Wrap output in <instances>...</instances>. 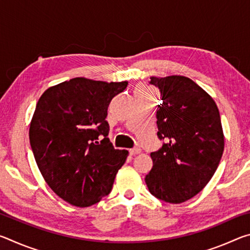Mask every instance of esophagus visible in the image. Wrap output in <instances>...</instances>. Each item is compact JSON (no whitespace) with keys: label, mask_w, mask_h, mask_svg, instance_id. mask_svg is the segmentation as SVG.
Returning <instances> with one entry per match:
<instances>
[{"label":"esophagus","mask_w":250,"mask_h":250,"mask_svg":"<svg viewBox=\"0 0 250 250\" xmlns=\"http://www.w3.org/2000/svg\"><path fill=\"white\" fill-rule=\"evenodd\" d=\"M141 153V149L140 147H133V149L130 150V154L131 155H137V154H140Z\"/></svg>","instance_id":"obj_1"}]
</instances>
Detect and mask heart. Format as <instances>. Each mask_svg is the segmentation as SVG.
Listing matches in <instances>:
<instances>
[{
	"mask_svg": "<svg viewBox=\"0 0 250 250\" xmlns=\"http://www.w3.org/2000/svg\"><path fill=\"white\" fill-rule=\"evenodd\" d=\"M138 91H145V92H149V91H151L149 88L147 87H145V86H142V87H139L138 88Z\"/></svg>",
	"mask_w": 250,
	"mask_h": 250,
	"instance_id": "b5f03b06",
	"label": "heart"
}]
</instances>
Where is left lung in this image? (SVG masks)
Returning <instances> with one entry per match:
<instances>
[{
  "label": "left lung",
  "instance_id": "1",
  "mask_svg": "<svg viewBox=\"0 0 250 250\" xmlns=\"http://www.w3.org/2000/svg\"><path fill=\"white\" fill-rule=\"evenodd\" d=\"M163 103L156 111L158 137L167 139L153 161L146 183L152 195L180 204L200 193L222 159L224 133L214 99L184 76L151 77Z\"/></svg>",
  "mask_w": 250,
  "mask_h": 250
}]
</instances>
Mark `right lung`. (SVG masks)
Returning a JSON list of instances; mask_svg holds the SVG:
<instances>
[{
  "instance_id": "obj_1",
  "label": "right lung",
  "mask_w": 250,
  "mask_h": 250,
  "mask_svg": "<svg viewBox=\"0 0 250 250\" xmlns=\"http://www.w3.org/2000/svg\"><path fill=\"white\" fill-rule=\"evenodd\" d=\"M126 86L77 77L49 87L36 104L29 125L34 158L49 188L71 205L100 202L125 162L129 152L112 146L105 118Z\"/></svg>"
}]
</instances>
